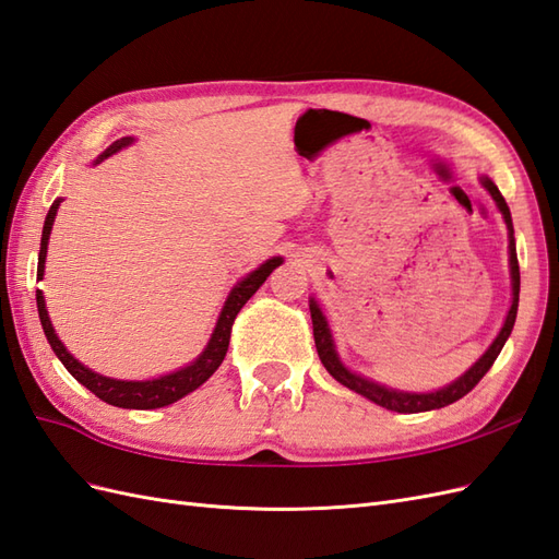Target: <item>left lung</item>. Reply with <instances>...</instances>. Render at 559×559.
I'll list each match as a JSON object with an SVG mask.
<instances>
[{"label":"left lung","instance_id":"8db88e82","mask_svg":"<svg viewBox=\"0 0 559 559\" xmlns=\"http://www.w3.org/2000/svg\"><path fill=\"white\" fill-rule=\"evenodd\" d=\"M481 186L486 191L491 193V198L496 200V205L500 210V214H503V219L508 224V252H510V281H512V305H510V311L506 317V323L503 328H500V333L496 335V340L491 342V347L486 349L479 361L472 366L469 370H465V373L453 380L451 384H447V388H441L437 392H425V394H416V392H399V390H392V388H384V384L380 382H373L368 378H361L352 373V370L340 361V356L335 352V342H333V335H331V328H328V321L323 317L321 307L317 305V299H309V311H311V323H313V342H317V352H319V359L321 364L325 366L328 373H331L340 384H345V388L354 390L356 394H361L366 399H370V402L388 408V411H396V413H423V411H435V408H443L449 406L453 402H457V399H463L475 384L489 373V368L493 366V361L498 359L500 349H503L506 340L510 337L512 333V325H514V319H518V305H520V262H518V248H514V231H512V217H510V207L506 203V198L500 195L498 186L489 179V177H481L479 179Z\"/></svg>","mask_w":559,"mask_h":559}]
</instances>
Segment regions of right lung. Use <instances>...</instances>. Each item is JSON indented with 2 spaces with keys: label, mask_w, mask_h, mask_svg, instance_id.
Returning a JSON list of instances; mask_svg holds the SVG:
<instances>
[{
  "label": "right lung",
  "mask_w": 559,
  "mask_h": 559,
  "mask_svg": "<svg viewBox=\"0 0 559 559\" xmlns=\"http://www.w3.org/2000/svg\"><path fill=\"white\" fill-rule=\"evenodd\" d=\"M130 143H132V136H124V139L116 141L112 146H108L102 155L96 157L94 165L104 163L106 157H110L112 153H118L124 146H130ZM61 200L63 198L53 200L49 212H47L45 228H41V242H39V257H37V281H41V276H45L49 234H51V226H53V219H56V212H59ZM278 264H283L281 257H271V260H266L260 269L250 271L246 278L234 285V290L228 293V297H226L224 309H222L219 319H217V325H214L207 347L200 352V356L193 364L175 370V373H167V376L153 378V380H116V378H106V376L94 373V370H90L87 366L80 364L75 356L63 347V342L59 340V335H56L53 325L49 321L45 295H41V290H37V311H39V321H41V328H45V335L49 340L53 354L59 356L68 373L73 376L80 384H84V388H87L92 394L102 399V402H106L110 406H118V408H136V411L163 408V406L179 402L181 396L191 394L193 390H198L200 384H203L214 373V370L222 366L226 349H228V340H231V328H234L238 311L242 309V305H246L257 290H260V285L269 278L271 271H274Z\"/></svg>",
  "instance_id": "obj_1"
}]
</instances>
